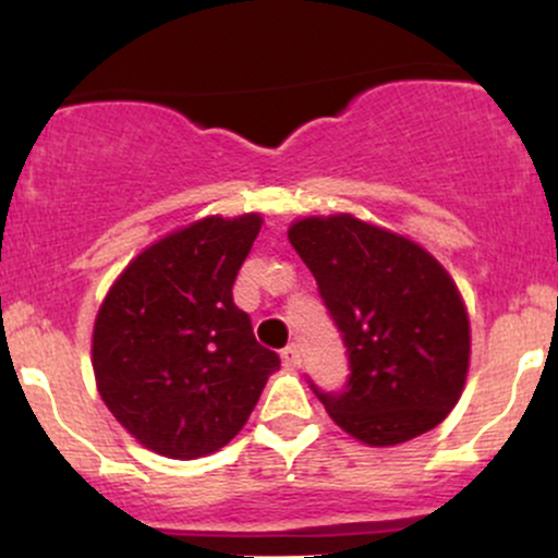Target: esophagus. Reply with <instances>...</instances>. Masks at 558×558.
<instances>
[{"instance_id": "obj_1", "label": "esophagus", "mask_w": 558, "mask_h": 558, "mask_svg": "<svg viewBox=\"0 0 558 558\" xmlns=\"http://www.w3.org/2000/svg\"><path fill=\"white\" fill-rule=\"evenodd\" d=\"M280 360H283L286 367L296 369L301 364V356H299V345L296 343H288L283 351H280Z\"/></svg>"}]
</instances>
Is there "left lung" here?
Listing matches in <instances>:
<instances>
[{
	"label": "left lung",
	"mask_w": 558,
	"mask_h": 558,
	"mask_svg": "<svg viewBox=\"0 0 558 558\" xmlns=\"http://www.w3.org/2000/svg\"><path fill=\"white\" fill-rule=\"evenodd\" d=\"M288 241L315 275L349 354L341 390L310 380L332 422L367 446L440 425L470 367V319L444 267L417 243L351 215L306 217Z\"/></svg>",
	"instance_id": "left-lung-1"
}]
</instances>
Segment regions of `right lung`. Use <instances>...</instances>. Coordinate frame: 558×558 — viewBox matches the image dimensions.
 Masks as SVG:
<instances>
[{
  "label": "right lung",
  "mask_w": 558,
  "mask_h": 558,
  "mask_svg": "<svg viewBox=\"0 0 558 558\" xmlns=\"http://www.w3.org/2000/svg\"><path fill=\"white\" fill-rule=\"evenodd\" d=\"M259 215L207 217L141 252L94 325L101 401L138 444L198 459L239 435L280 356L265 349L233 283Z\"/></svg>",
  "instance_id": "1"
}]
</instances>
